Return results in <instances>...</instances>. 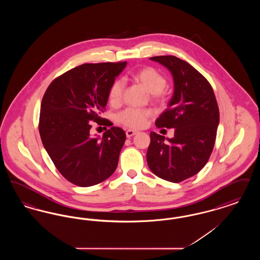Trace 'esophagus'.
<instances>
[{
    "label": "esophagus",
    "instance_id": "esophagus-1",
    "mask_svg": "<svg viewBox=\"0 0 260 260\" xmlns=\"http://www.w3.org/2000/svg\"><path fill=\"white\" fill-rule=\"evenodd\" d=\"M136 131H133V129H127V131L125 132V136H126L127 138H129V137H132V136H136Z\"/></svg>",
    "mask_w": 260,
    "mask_h": 260
}]
</instances>
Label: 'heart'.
<instances>
[{
  "label": "heart",
  "mask_w": 260,
  "mask_h": 260,
  "mask_svg": "<svg viewBox=\"0 0 260 260\" xmlns=\"http://www.w3.org/2000/svg\"><path fill=\"white\" fill-rule=\"evenodd\" d=\"M134 79L150 91L154 99H161L164 96L162 89L167 85V79L157 69L153 67H145L134 75ZM124 90V83L122 80H116L108 91V99L113 105L121 103ZM153 115L150 109L126 108L120 112L117 116L118 122L129 128L143 127L149 118Z\"/></svg>",
  "instance_id": "b5f03b06"
}]
</instances>
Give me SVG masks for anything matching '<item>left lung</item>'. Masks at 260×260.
Returning a JSON list of instances; mask_svg holds the SVG:
<instances>
[{
	"label": "left lung",
	"instance_id": "1",
	"mask_svg": "<svg viewBox=\"0 0 260 260\" xmlns=\"http://www.w3.org/2000/svg\"><path fill=\"white\" fill-rule=\"evenodd\" d=\"M173 75L174 91L169 107L156 120V126L174 128V136L150 133L149 169L161 179L178 183L197 174L206 166L215 143L219 109L209 81L192 65L173 55L150 57Z\"/></svg>",
	"mask_w": 260,
	"mask_h": 260
}]
</instances>
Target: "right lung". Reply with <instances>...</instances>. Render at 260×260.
I'll list each match as a JSON object with an SVG mask.
<instances>
[{"mask_svg": "<svg viewBox=\"0 0 260 260\" xmlns=\"http://www.w3.org/2000/svg\"><path fill=\"white\" fill-rule=\"evenodd\" d=\"M125 65V61L82 64L55 78L42 99L39 132L43 145L62 176L75 185L99 184L118 166L124 131L112 126L101 139L89 132L90 122L100 124L106 120L99 115Z\"/></svg>", "mask_w": 260, "mask_h": 260, "instance_id": "obj_1", "label": "right lung"}]
</instances>
